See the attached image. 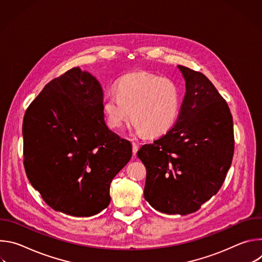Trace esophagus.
I'll list each match as a JSON object with an SVG mask.
<instances>
[{
	"label": "esophagus",
	"instance_id": "34e87169",
	"mask_svg": "<svg viewBox=\"0 0 262 262\" xmlns=\"http://www.w3.org/2000/svg\"><path fill=\"white\" fill-rule=\"evenodd\" d=\"M138 149H139V146H138L136 143H133V155H134V156L137 155Z\"/></svg>",
	"mask_w": 262,
	"mask_h": 262
}]
</instances>
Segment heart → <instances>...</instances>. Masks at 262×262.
<instances>
[{
	"label": "heart",
	"mask_w": 262,
	"mask_h": 262,
	"mask_svg": "<svg viewBox=\"0 0 262 262\" xmlns=\"http://www.w3.org/2000/svg\"><path fill=\"white\" fill-rule=\"evenodd\" d=\"M180 100L179 87L172 79L138 72L118 82L116 95L105 96L102 108L111 128H121L130 115L136 132L159 137L174 125Z\"/></svg>",
	"instance_id": "1"
}]
</instances>
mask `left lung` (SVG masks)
<instances>
[{"label":"left lung","instance_id":"8db88e82","mask_svg":"<svg viewBox=\"0 0 262 262\" xmlns=\"http://www.w3.org/2000/svg\"><path fill=\"white\" fill-rule=\"evenodd\" d=\"M186 92L174 125L137 156L146 167L144 198L167 214L197 211L221 189L234 154L226 100L200 71L178 65Z\"/></svg>","mask_w":262,"mask_h":262}]
</instances>
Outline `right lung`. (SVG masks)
I'll return each mask as SVG.
<instances>
[{
  "label": "right lung",
  "mask_w": 262,
  "mask_h": 262,
  "mask_svg": "<svg viewBox=\"0 0 262 262\" xmlns=\"http://www.w3.org/2000/svg\"><path fill=\"white\" fill-rule=\"evenodd\" d=\"M102 89L74 67L52 80L28 106L24 166L56 211L91 216L110 204V185L132 158V144L107 128Z\"/></svg>",
  "instance_id": "1"
}]
</instances>
